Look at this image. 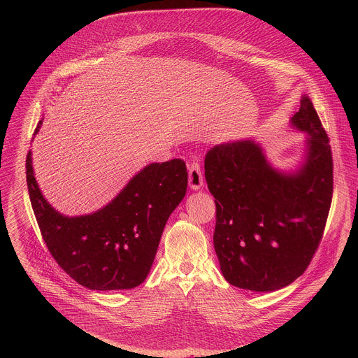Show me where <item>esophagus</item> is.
<instances>
[{
  "label": "esophagus",
  "mask_w": 358,
  "mask_h": 358,
  "mask_svg": "<svg viewBox=\"0 0 358 358\" xmlns=\"http://www.w3.org/2000/svg\"><path fill=\"white\" fill-rule=\"evenodd\" d=\"M189 185L192 189H200L204 186V176L201 171V165L197 158H193L189 164Z\"/></svg>",
  "instance_id": "obj_1"
}]
</instances>
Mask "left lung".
I'll use <instances>...</instances> for the list:
<instances>
[{"label":"left lung","mask_w":358,"mask_h":358,"mask_svg":"<svg viewBox=\"0 0 358 358\" xmlns=\"http://www.w3.org/2000/svg\"><path fill=\"white\" fill-rule=\"evenodd\" d=\"M291 121L310 135L306 161L295 173L273 169L252 141L222 143L205 155L216 204L215 251L224 278L243 289L289 285L322 240L334 192L329 139L307 96Z\"/></svg>","instance_id":"1"}]
</instances>
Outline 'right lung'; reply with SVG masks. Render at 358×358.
I'll return each instance as SVG.
<instances>
[{
	"instance_id": "right-lung-1",
	"label": "right lung",
	"mask_w": 358,
	"mask_h": 358,
	"mask_svg": "<svg viewBox=\"0 0 358 358\" xmlns=\"http://www.w3.org/2000/svg\"><path fill=\"white\" fill-rule=\"evenodd\" d=\"M26 179L31 206L52 257L80 285L96 291L131 289L146 280L165 223L187 190L183 159L154 162L134 176L101 210L69 217L55 210L41 194L31 152L26 158Z\"/></svg>"
}]
</instances>
